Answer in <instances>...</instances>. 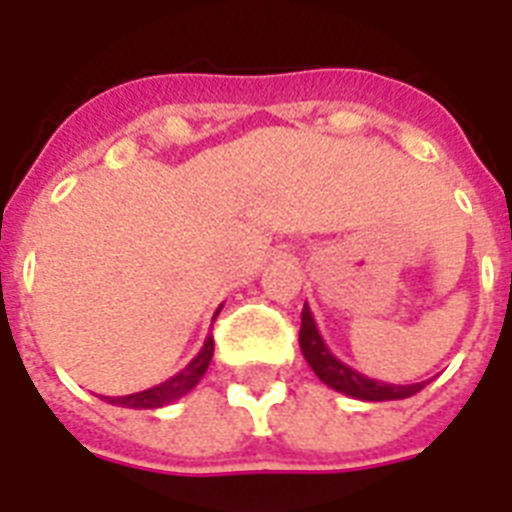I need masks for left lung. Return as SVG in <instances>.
I'll return each instance as SVG.
<instances>
[{
  "label": "left lung",
  "mask_w": 512,
  "mask_h": 512,
  "mask_svg": "<svg viewBox=\"0 0 512 512\" xmlns=\"http://www.w3.org/2000/svg\"><path fill=\"white\" fill-rule=\"evenodd\" d=\"M300 350H303L305 361L311 366L316 377L324 385H329L337 393H345L358 401H401L414 393H420L430 380L414 382V385H393V382H380L374 377L356 372L353 366L342 364L340 358L329 350V345L321 337L316 319H313L311 308L305 303L303 308V327H300Z\"/></svg>",
  "instance_id": "obj_1"
}]
</instances>
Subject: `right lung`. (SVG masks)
Listing matches in <instances>:
<instances>
[{
	"instance_id": "1",
	"label": "right lung",
	"mask_w": 512,
	"mask_h": 512,
	"mask_svg": "<svg viewBox=\"0 0 512 512\" xmlns=\"http://www.w3.org/2000/svg\"><path fill=\"white\" fill-rule=\"evenodd\" d=\"M217 313H220V308H217ZM212 353H215V340H212V335H207L199 353L175 377L159 382L154 388L140 390V393H130V396H103V401L114 406H127V409H162V406L172 404V401H177V398L199 385V380L207 372L209 361H212Z\"/></svg>"
}]
</instances>
